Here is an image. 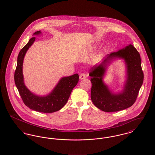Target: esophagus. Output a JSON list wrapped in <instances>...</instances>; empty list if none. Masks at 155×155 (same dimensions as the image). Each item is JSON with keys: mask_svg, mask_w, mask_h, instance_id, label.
Returning <instances> with one entry per match:
<instances>
[{"mask_svg": "<svg viewBox=\"0 0 155 155\" xmlns=\"http://www.w3.org/2000/svg\"><path fill=\"white\" fill-rule=\"evenodd\" d=\"M86 78V75L85 73H81L80 75V79H81V80H83V79H84V78Z\"/></svg>", "mask_w": 155, "mask_h": 155, "instance_id": "obj_1", "label": "esophagus"}]
</instances>
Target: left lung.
I'll return each instance as SVG.
<instances>
[{
  "label": "left lung",
  "instance_id": "obj_1",
  "mask_svg": "<svg viewBox=\"0 0 155 155\" xmlns=\"http://www.w3.org/2000/svg\"><path fill=\"white\" fill-rule=\"evenodd\" d=\"M115 57H121L125 60L128 73L124 91L116 95L113 94L102 81L105 67ZM89 75L92 77L91 97L96 107L105 112H114L127 109L135 102L143 81L140 54L134 46L130 45L118 52L108 54L99 65L91 68Z\"/></svg>",
  "mask_w": 155,
  "mask_h": 155
}]
</instances>
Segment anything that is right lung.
<instances>
[{"label": "right lung", "mask_w": 155, "mask_h": 155, "mask_svg": "<svg viewBox=\"0 0 155 155\" xmlns=\"http://www.w3.org/2000/svg\"><path fill=\"white\" fill-rule=\"evenodd\" d=\"M40 31L34 33L39 34ZM35 37H32L27 45L19 52L17 64L15 72V82L16 87L24 103L30 109L42 113H53L60 110L67 102L72 90L77 84L79 76L75 74L62 78L51 94L44 97L36 96L31 93L24 85L22 75V64L24 56L30 46L34 43Z\"/></svg>", "instance_id": "1"}]
</instances>
